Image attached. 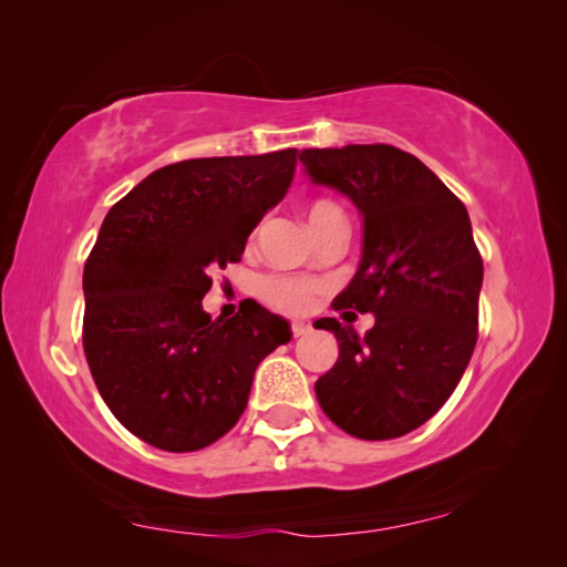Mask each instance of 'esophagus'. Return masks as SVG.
Wrapping results in <instances>:
<instances>
[{"instance_id": "1", "label": "esophagus", "mask_w": 567, "mask_h": 567, "mask_svg": "<svg viewBox=\"0 0 567 567\" xmlns=\"http://www.w3.org/2000/svg\"><path fill=\"white\" fill-rule=\"evenodd\" d=\"M310 320H292V336L300 338L305 332H310Z\"/></svg>"}]
</instances>
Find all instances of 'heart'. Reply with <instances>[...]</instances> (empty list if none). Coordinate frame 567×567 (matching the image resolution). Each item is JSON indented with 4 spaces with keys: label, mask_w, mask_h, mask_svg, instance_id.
Wrapping results in <instances>:
<instances>
[{
    "label": "heart",
    "mask_w": 567,
    "mask_h": 567,
    "mask_svg": "<svg viewBox=\"0 0 567 567\" xmlns=\"http://www.w3.org/2000/svg\"><path fill=\"white\" fill-rule=\"evenodd\" d=\"M305 219H308L310 229L318 231L322 224L332 219H343V214L332 202L318 199L305 206ZM318 285L308 280H295V277H267L262 282V298L265 302L282 312H305L316 300Z\"/></svg>",
    "instance_id": "1"
}]
</instances>
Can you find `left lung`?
Wrapping results in <instances>:
<instances>
[{"label":"left lung","mask_w":567,"mask_h":567,"mask_svg":"<svg viewBox=\"0 0 567 567\" xmlns=\"http://www.w3.org/2000/svg\"><path fill=\"white\" fill-rule=\"evenodd\" d=\"M312 184L348 196L363 251L336 308L373 312L361 338L336 318V365L316 381L320 409L350 436L383 442L419 429L452 396L477 346L482 257L466 206L396 146L305 148Z\"/></svg>","instance_id":"1"}]
</instances>
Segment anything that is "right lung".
I'll list each match as a JSON object with an SVG mask.
<instances>
[{"instance_id":"right-lung-1","label":"right lung","mask_w":567,"mask_h":567,"mask_svg":"<svg viewBox=\"0 0 567 567\" xmlns=\"http://www.w3.org/2000/svg\"><path fill=\"white\" fill-rule=\"evenodd\" d=\"M295 164V148L178 161L105 214L83 272V346L107 409L146 444L217 442L245 411L262 358L290 343V322L262 305L212 320L202 300L209 269L239 262L282 202Z\"/></svg>"}]
</instances>
